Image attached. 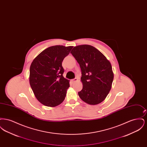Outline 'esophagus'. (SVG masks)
I'll return each mask as SVG.
<instances>
[{
    "label": "esophagus",
    "mask_w": 147,
    "mask_h": 147,
    "mask_svg": "<svg viewBox=\"0 0 147 147\" xmlns=\"http://www.w3.org/2000/svg\"><path fill=\"white\" fill-rule=\"evenodd\" d=\"M77 80H78V79H77V78H74V79H71V82H77Z\"/></svg>",
    "instance_id": "1"
}]
</instances>
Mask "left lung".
Listing matches in <instances>:
<instances>
[{
	"label": "left lung",
	"mask_w": 147,
	"mask_h": 147,
	"mask_svg": "<svg viewBox=\"0 0 147 147\" xmlns=\"http://www.w3.org/2000/svg\"><path fill=\"white\" fill-rule=\"evenodd\" d=\"M70 53L79 64L83 89L78 95L85 102L97 105L105 100L113 79L109 61L94 47L83 45L74 47Z\"/></svg>",
	"instance_id": "1"
}]
</instances>
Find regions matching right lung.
<instances>
[{
	"label": "right lung",
	"instance_id": "obj_1",
	"mask_svg": "<svg viewBox=\"0 0 147 147\" xmlns=\"http://www.w3.org/2000/svg\"><path fill=\"white\" fill-rule=\"evenodd\" d=\"M73 46L57 45L45 49L37 56L30 68V84L36 98L43 105L55 107L61 104L70 86L63 76L64 58Z\"/></svg>",
	"mask_w": 147,
	"mask_h": 147
}]
</instances>
